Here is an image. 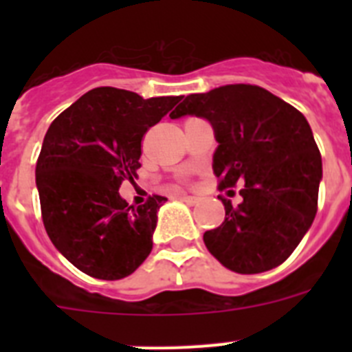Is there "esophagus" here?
Returning a JSON list of instances; mask_svg holds the SVG:
<instances>
[{
  "instance_id": "obj_1",
  "label": "esophagus",
  "mask_w": 352,
  "mask_h": 352,
  "mask_svg": "<svg viewBox=\"0 0 352 352\" xmlns=\"http://www.w3.org/2000/svg\"><path fill=\"white\" fill-rule=\"evenodd\" d=\"M179 199H182V201H185V203H188V204H195V203H199V197H195V195L182 194V195H179Z\"/></svg>"
}]
</instances>
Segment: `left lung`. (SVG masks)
<instances>
[{
    "instance_id": "obj_1",
    "label": "left lung",
    "mask_w": 352,
    "mask_h": 352,
    "mask_svg": "<svg viewBox=\"0 0 352 352\" xmlns=\"http://www.w3.org/2000/svg\"><path fill=\"white\" fill-rule=\"evenodd\" d=\"M185 114L213 125L219 190L245 182L238 206L220 195L226 219L204 232V245L236 273L276 268L300 245L317 213L322 162L309 121L254 84H227L185 96L170 118Z\"/></svg>"
}]
</instances>
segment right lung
Listing matches in <instances>:
<instances>
[{"label": "right lung", "mask_w": 352, "mask_h": 352, "mask_svg": "<svg viewBox=\"0 0 352 352\" xmlns=\"http://www.w3.org/2000/svg\"><path fill=\"white\" fill-rule=\"evenodd\" d=\"M179 100L102 86L49 126L36 160L43 227L54 247L86 275L125 278L153 248L157 211L167 199L149 195L135 208L118 188L138 178L144 133Z\"/></svg>", "instance_id": "right-lung-1"}]
</instances>
